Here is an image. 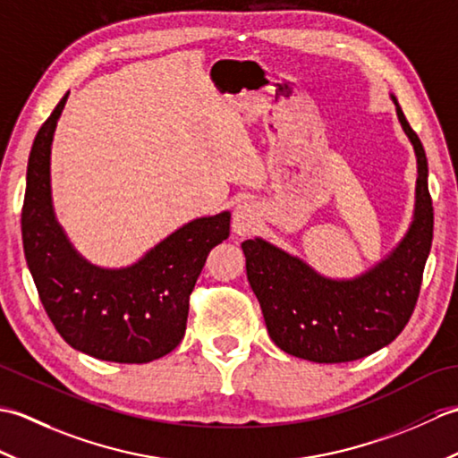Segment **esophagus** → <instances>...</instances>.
I'll return each mask as SVG.
<instances>
[{"label": "esophagus", "mask_w": 458, "mask_h": 458, "mask_svg": "<svg viewBox=\"0 0 458 458\" xmlns=\"http://www.w3.org/2000/svg\"><path fill=\"white\" fill-rule=\"evenodd\" d=\"M261 214L254 202H240L232 212V230L238 236H250L259 226Z\"/></svg>", "instance_id": "esophagus-1"}]
</instances>
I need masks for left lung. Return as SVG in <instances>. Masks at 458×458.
Wrapping results in <instances>:
<instances>
[{"mask_svg":"<svg viewBox=\"0 0 458 458\" xmlns=\"http://www.w3.org/2000/svg\"><path fill=\"white\" fill-rule=\"evenodd\" d=\"M390 96L417 159L413 218L390 254L364 274L335 279L264 238L242 242L267 333L291 356L336 364L374 354L402 333L420 297L433 242L429 167L421 140Z\"/></svg>","mask_w":458,"mask_h":458,"instance_id":"8db88e82","label":"left lung"}]
</instances>
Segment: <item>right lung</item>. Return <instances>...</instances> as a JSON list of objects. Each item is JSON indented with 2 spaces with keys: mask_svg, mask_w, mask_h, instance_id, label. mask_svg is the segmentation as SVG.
Here are the masks:
<instances>
[{
  "mask_svg": "<svg viewBox=\"0 0 458 458\" xmlns=\"http://www.w3.org/2000/svg\"><path fill=\"white\" fill-rule=\"evenodd\" d=\"M68 92L37 131L27 163L23 251L48 318L68 344L98 360L145 364L179 346L189 295L212 248L230 236V212L194 218L131 266L86 259L56 220L51 148Z\"/></svg>",
  "mask_w": 458,
  "mask_h": 458,
  "instance_id": "obj_1",
  "label": "right lung"
}]
</instances>
